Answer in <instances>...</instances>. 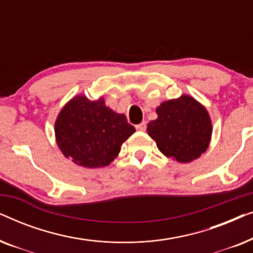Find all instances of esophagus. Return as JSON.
I'll return each instance as SVG.
<instances>
[{"instance_id": "esophagus-1", "label": "esophagus", "mask_w": 253, "mask_h": 253, "mask_svg": "<svg viewBox=\"0 0 253 253\" xmlns=\"http://www.w3.org/2000/svg\"><path fill=\"white\" fill-rule=\"evenodd\" d=\"M146 127H147L146 122H141L140 124H138V126H136V129L139 130V131H145V130H146Z\"/></svg>"}]
</instances>
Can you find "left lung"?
<instances>
[{
    "label": "left lung",
    "instance_id": "left-lung-1",
    "mask_svg": "<svg viewBox=\"0 0 253 253\" xmlns=\"http://www.w3.org/2000/svg\"><path fill=\"white\" fill-rule=\"evenodd\" d=\"M158 119L147 126L161 153L177 162L199 158L209 147L212 123L204 107L189 95L168 100L157 108Z\"/></svg>",
    "mask_w": 253,
    "mask_h": 253
}]
</instances>
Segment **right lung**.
Segmentation results:
<instances>
[{
    "label": "right lung",
    "mask_w": 253,
    "mask_h": 253,
    "mask_svg": "<svg viewBox=\"0 0 253 253\" xmlns=\"http://www.w3.org/2000/svg\"><path fill=\"white\" fill-rule=\"evenodd\" d=\"M134 131L126 115L106 107L105 100L91 101L84 95L72 99L55 123V136L62 153L86 168L108 166Z\"/></svg>",
    "instance_id": "right-lung-1"
}]
</instances>
